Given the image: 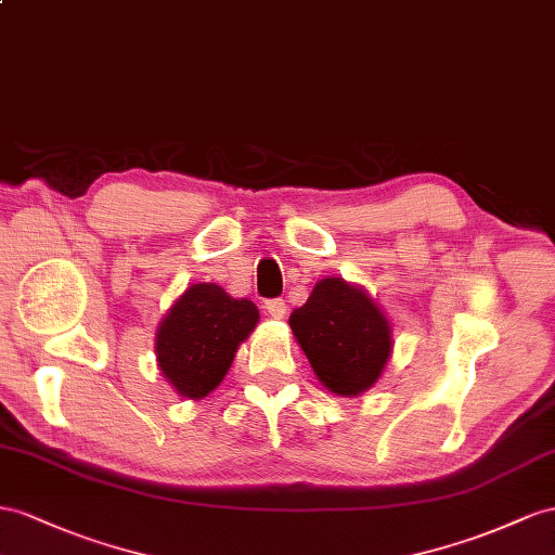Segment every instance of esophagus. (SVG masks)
I'll return each instance as SVG.
<instances>
[{
    "label": "esophagus",
    "mask_w": 555,
    "mask_h": 555,
    "mask_svg": "<svg viewBox=\"0 0 555 555\" xmlns=\"http://www.w3.org/2000/svg\"><path fill=\"white\" fill-rule=\"evenodd\" d=\"M264 309L269 311V317H274V319L286 317V302H283L281 297H274V300H264Z\"/></svg>",
    "instance_id": "34e87169"
}]
</instances>
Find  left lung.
Segmentation results:
<instances>
[{"label": "left lung", "instance_id": "8db88e82", "mask_svg": "<svg viewBox=\"0 0 555 555\" xmlns=\"http://www.w3.org/2000/svg\"><path fill=\"white\" fill-rule=\"evenodd\" d=\"M291 331L325 387L343 396L371 389L391 353V328L363 291L323 279L293 309Z\"/></svg>", "mask_w": 555, "mask_h": 555}]
</instances>
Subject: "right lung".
Masks as SVG:
<instances>
[{
    "instance_id": "right-lung-1",
    "label": "right lung",
    "mask_w": 555,
    "mask_h": 555,
    "mask_svg": "<svg viewBox=\"0 0 555 555\" xmlns=\"http://www.w3.org/2000/svg\"><path fill=\"white\" fill-rule=\"evenodd\" d=\"M258 319L250 300H234L216 283H196L170 307L156 333L164 377L188 399H204L230 371Z\"/></svg>"
}]
</instances>
